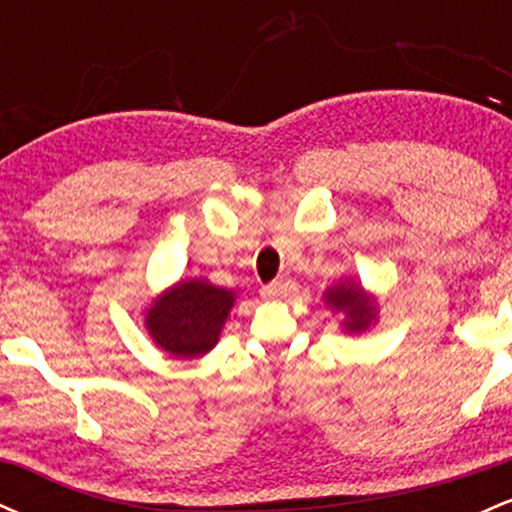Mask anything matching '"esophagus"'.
Returning <instances> with one entry per match:
<instances>
[{
	"label": "esophagus",
	"instance_id": "34e87169",
	"mask_svg": "<svg viewBox=\"0 0 512 512\" xmlns=\"http://www.w3.org/2000/svg\"><path fill=\"white\" fill-rule=\"evenodd\" d=\"M289 291H291V279L289 276H279V279L272 281V284L264 286L262 296L267 298V301H279V298H284Z\"/></svg>",
	"mask_w": 512,
	"mask_h": 512
}]
</instances>
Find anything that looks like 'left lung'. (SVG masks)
<instances>
[{"label": "left lung", "instance_id": "left-lung-1", "mask_svg": "<svg viewBox=\"0 0 512 512\" xmlns=\"http://www.w3.org/2000/svg\"><path fill=\"white\" fill-rule=\"evenodd\" d=\"M322 298L334 315L342 317L339 325L344 332H368L378 322V298L375 293L363 289L361 281H356L354 276H342L339 281H334L322 293Z\"/></svg>", "mask_w": 512, "mask_h": 512}]
</instances>
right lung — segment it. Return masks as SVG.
<instances>
[{
	"mask_svg": "<svg viewBox=\"0 0 512 512\" xmlns=\"http://www.w3.org/2000/svg\"><path fill=\"white\" fill-rule=\"evenodd\" d=\"M238 293L209 279H180L151 298L144 327L151 342L173 358H202L219 344Z\"/></svg>",
	"mask_w": 512,
	"mask_h": 512,
	"instance_id": "add662e5",
	"label": "right lung"
}]
</instances>
